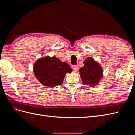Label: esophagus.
Listing matches in <instances>:
<instances>
[{"label":"esophagus","mask_w":135,"mask_h":135,"mask_svg":"<svg viewBox=\"0 0 135 135\" xmlns=\"http://www.w3.org/2000/svg\"><path fill=\"white\" fill-rule=\"evenodd\" d=\"M72 68L73 69V70L75 71H77L78 70V69H79V67L77 65H73Z\"/></svg>","instance_id":"34e87169"}]
</instances>
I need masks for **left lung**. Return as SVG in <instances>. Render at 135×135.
<instances>
[{"mask_svg":"<svg viewBox=\"0 0 135 135\" xmlns=\"http://www.w3.org/2000/svg\"><path fill=\"white\" fill-rule=\"evenodd\" d=\"M84 66L79 70L80 75L85 85H95L103 76V70L99 63L92 57H88L83 62Z\"/></svg>","mask_w":135,"mask_h":135,"instance_id":"8db88e82","label":"left lung"}]
</instances>
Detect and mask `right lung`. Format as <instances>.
<instances>
[{
    "label": "right lung",
    "instance_id": "right-lung-1",
    "mask_svg": "<svg viewBox=\"0 0 135 135\" xmlns=\"http://www.w3.org/2000/svg\"><path fill=\"white\" fill-rule=\"evenodd\" d=\"M72 69L68 63L61 62L56 57L39 59L34 65V73L37 79L45 86L54 87L62 83L66 73Z\"/></svg>",
    "mask_w": 135,
    "mask_h": 135
}]
</instances>
